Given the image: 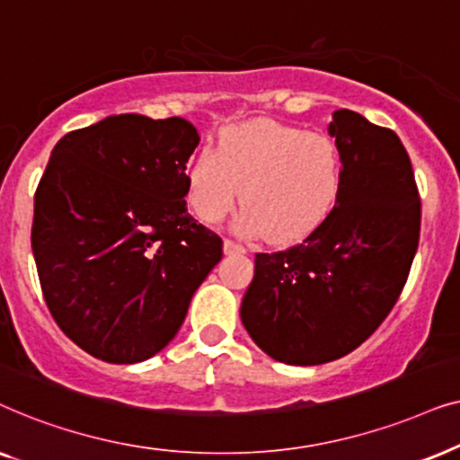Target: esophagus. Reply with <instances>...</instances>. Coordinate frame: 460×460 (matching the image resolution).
Listing matches in <instances>:
<instances>
[{
  "label": "esophagus",
  "mask_w": 460,
  "mask_h": 460,
  "mask_svg": "<svg viewBox=\"0 0 460 460\" xmlns=\"http://www.w3.org/2000/svg\"><path fill=\"white\" fill-rule=\"evenodd\" d=\"M223 250H225V254H243V252H246V248L240 246V243H235L234 240H225Z\"/></svg>",
  "instance_id": "esophagus-1"
}]
</instances>
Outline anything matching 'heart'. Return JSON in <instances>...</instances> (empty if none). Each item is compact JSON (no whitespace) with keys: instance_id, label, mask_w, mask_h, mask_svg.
I'll list each match as a JSON object with an SVG mask.
<instances>
[{"instance_id":"b5f03b06","label":"heart","mask_w":460,"mask_h":460,"mask_svg":"<svg viewBox=\"0 0 460 460\" xmlns=\"http://www.w3.org/2000/svg\"><path fill=\"white\" fill-rule=\"evenodd\" d=\"M342 187V153L332 137L273 119L226 128L217 149H204L187 168V199L206 223L235 201V231L273 242L309 234L326 218Z\"/></svg>"}]
</instances>
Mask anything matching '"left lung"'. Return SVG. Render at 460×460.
Returning <instances> with one entry per match:
<instances>
[{
  "instance_id": "1",
  "label": "left lung",
  "mask_w": 460,
  "mask_h": 460,
  "mask_svg": "<svg viewBox=\"0 0 460 460\" xmlns=\"http://www.w3.org/2000/svg\"><path fill=\"white\" fill-rule=\"evenodd\" d=\"M339 199L298 246L256 254L240 317L269 358L317 366L358 349L406 284L420 234L412 164L394 130L339 109Z\"/></svg>"
}]
</instances>
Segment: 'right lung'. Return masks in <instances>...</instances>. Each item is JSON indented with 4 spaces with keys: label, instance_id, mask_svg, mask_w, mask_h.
<instances>
[{
    "label": "right lung",
    "instance_id": "obj_1",
    "mask_svg": "<svg viewBox=\"0 0 460 460\" xmlns=\"http://www.w3.org/2000/svg\"><path fill=\"white\" fill-rule=\"evenodd\" d=\"M198 145L187 119L124 113L52 149L31 248L52 317L96 359L137 364L162 351L223 259V240L187 212Z\"/></svg>",
    "mask_w": 460,
    "mask_h": 460
}]
</instances>
